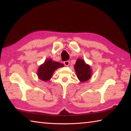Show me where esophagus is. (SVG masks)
<instances>
[{"label":"esophagus","instance_id":"obj_1","mask_svg":"<svg viewBox=\"0 0 131 131\" xmlns=\"http://www.w3.org/2000/svg\"><path fill=\"white\" fill-rule=\"evenodd\" d=\"M64 65H65V66H68L69 65V63H70V62L69 61H65L64 62Z\"/></svg>","mask_w":131,"mask_h":131}]
</instances>
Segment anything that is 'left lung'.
Segmentation results:
<instances>
[{"label": "left lung", "instance_id": "obj_1", "mask_svg": "<svg viewBox=\"0 0 131 131\" xmlns=\"http://www.w3.org/2000/svg\"><path fill=\"white\" fill-rule=\"evenodd\" d=\"M74 66L77 78L80 82L87 81L91 79L92 75L91 68L83 59H77Z\"/></svg>", "mask_w": 131, "mask_h": 131}]
</instances>
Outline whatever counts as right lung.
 I'll list each match as a JSON object with an SVG mask.
<instances>
[{
    "label": "right lung",
    "instance_id": "1",
    "mask_svg": "<svg viewBox=\"0 0 131 131\" xmlns=\"http://www.w3.org/2000/svg\"><path fill=\"white\" fill-rule=\"evenodd\" d=\"M63 63L55 62L51 58H47L39 67L37 72V76L41 80L47 81L51 78L53 73L57 69L63 67Z\"/></svg>",
    "mask_w": 131,
    "mask_h": 131
}]
</instances>
